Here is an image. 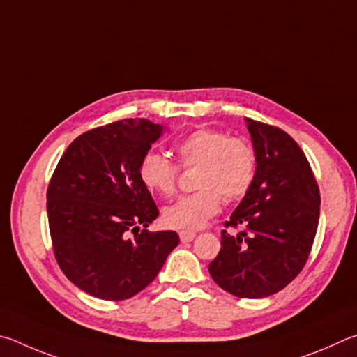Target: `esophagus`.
Wrapping results in <instances>:
<instances>
[{
	"label": "esophagus",
	"instance_id": "34e87169",
	"mask_svg": "<svg viewBox=\"0 0 357 357\" xmlns=\"http://www.w3.org/2000/svg\"><path fill=\"white\" fill-rule=\"evenodd\" d=\"M178 236H180V240H182V243H190L195 240L196 232H192V230H182V232L178 234Z\"/></svg>",
	"mask_w": 357,
	"mask_h": 357
}]
</instances>
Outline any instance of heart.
<instances>
[{"label":"heart","instance_id":"obj_1","mask_svg":"<svg viewBox=\"0 0 357 357\" xmlns=\"http://www.w3.org/2000/svg\"><path fill=\"white\" fill-rule=\"evenodd\" d=\"M175 153L182 167L197 166L195 186L199 190L162 210L161 221L169 229H201L220 211L221 195L227 202L240 201L254 183L257 155L245 137L201 128L175 144ZM137 174L142 185L155 195L167 197L177 190L178 167L165 155L147 152Z\"/></svg>","mask_w":357,"mask_h":357}]
</instances>
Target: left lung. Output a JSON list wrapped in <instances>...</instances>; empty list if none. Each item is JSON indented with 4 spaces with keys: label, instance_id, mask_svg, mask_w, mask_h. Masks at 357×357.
<instances>
[{
    "label": "left lung",
    "instance_id": "obj_1",
    "mask_svg": "<svg viewBox=\"0 0 357 357\" xmlns=\"http://www.w3.org/2000/svg\"><path fill=\"white\" fill-rule=\"evenodd\" d=\"M257 155L255 178L224 226L221 251L208 265L215 282L238 298L285 289L307 261L320 220V191L307 158L290 135L246 119Z\"/></svg>",
    "mask_w": 357,
    "mask_h": 357
}]
</instances>
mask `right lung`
Here are the masks:
<instances>
[{"instance_id": "add662e5", "label": "right lung", "mask_w": 357, "mask_h": 357, "mask_svg": "<svg viewBox=\"0 0 357 357\" xmlns=\"http://www.w3.org/2000/svg\"><path fill=\"white\" fill-rule=\"evenodd\" d=\"M161 133V125L147 119L86 131L66 149L50 180L47 213L56 261L70 282L92 296H135L178 245L172 230H147L158 208L137 174Z\"/></svg>"}]
</instances>
